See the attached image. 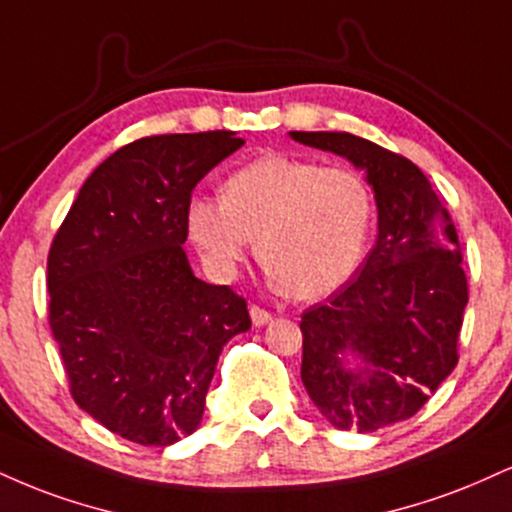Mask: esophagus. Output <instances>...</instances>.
I'll return each mask as SVG.
<instances>
[{
  "label": "esophagus",
  "instance_id": "1",
  "mask_svg": "<svg viewBox=\"0 0 512 512\" xmlns=\"http://www.w3.org/2000/svg\"><path fill=\"white\" fill-rule=\"evenodd\" d=\"M250 317H252V324H255V326H264V324H269L274 319L272 312H267L260 305L250 307Z\"/></svg>",
  "mask_w": 512,
  "mask_h": 512
}]
</instances>
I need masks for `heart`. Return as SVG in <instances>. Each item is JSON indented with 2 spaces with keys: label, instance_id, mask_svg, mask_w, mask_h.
Here are the masks:
<instances>
[{
  "label": "heart",
  "instance_id": "obj_1",
  "mask_svg": "<svg viewBox=\"0 0 512 512\" xmlns=\"http://www.w3.org/2000/svg\"><path fill=\"white\" fill-rule=\"evenodd\" d=\"M372 226V193L360 174L312 159L269 155L224 183V200L197 197L188 229L221 274L257 257L279 291L312 300L343 286L362 255Z\"/></svg>",
  "mask_w": 512,
  "mask_h": 512
}]
</instances>
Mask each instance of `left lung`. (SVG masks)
Returning <instances> with one entry per match:
<instances>
[{"instance_id":"8db88e82","label":"left lung","mask_w":512,"mask_h":512,"mask_svg":"<svg viewBox=\"0 0 512 512\" xmlns=\"http://www.w3.org/2000/svg\"><path fill=\"white\" fill-rule=\"evenodd\" d=\"M291 138L346 157L377 200V243L357 276L300 322L312 403L343 432H377L415 415L458 365L467 305L458 231L410 159L353 133Z\"/></svg>"}]
</instances>
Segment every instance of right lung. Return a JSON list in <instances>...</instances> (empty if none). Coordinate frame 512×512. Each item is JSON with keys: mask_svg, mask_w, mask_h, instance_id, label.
I'll return each instance as SVG.
<instances>
[{"mask_svg": "<svg viewBox=\"0 0 512 512\" xmlns=\"http://www.w3.org/2000/svg\"><path fill=\"white\" fill-rule=\"evenodd\" d=\"M233 131L150 135L88 176L47 257L49 326L71 396L109 432L171 446L202 422L248 303L183 250L193 188L243 145Z\"/></svg>", "mask_w": 512, "mask_h": 512, "instance_id": "1", "label": "right lung"}]
</instances>
